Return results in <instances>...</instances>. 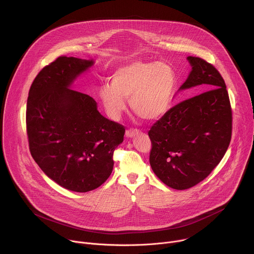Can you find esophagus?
Segmentation results:
<instances>
[{"mask_svg": "<svg viewBox=\"0 0 254 254\" xmlns=\"http://www.w3.org/2000/svg\"><path fill=\"white\" fill-rule=\"evenodd\" d=\"M138 132H139V130L136 129V128H129V129H127V130L126 131V135H127V137H132V136H134L135 134H137Z\"/></svg>", "mask_w": 254, "mask_h": 254, "instance_id": "1", "label": "esophagus"}]
</instances>
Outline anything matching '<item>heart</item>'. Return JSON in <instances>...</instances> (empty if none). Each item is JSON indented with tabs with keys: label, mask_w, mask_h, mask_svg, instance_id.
I'll list each match as a JSON object with an SVG mask.
<instances>
[{
	"label": "heart",
	"mask_w": 254,
	"mask_h": 254,
	"mask_svg": "<svg viewBox=\"0 0 254 254\" xmlns=\"http://www.w3.org/2000/svg\"><path fill=\"white\" fill-rule=\"evenodd\" d=\"M176 75L164 62L133 61L118 68L112 83L99 88V96L107 115L118 120L126 110L129 98L131 110L141 119L154 121L170 108L175 89Z\"/></svg>",
	"instance_id": "heart-1"
}]
</instances>
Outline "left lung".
<instances>
[{
    "label": "left lung",
    "instance_id": "obj_1",
    "mask_svg": "<svg viewBox=\"0 0 254 254\" xmlns=\"http://www.w3.org/2000/svg\"><path fill=\"white\" fill-rule=\"evenodd\" d=\"M187 59L192 71L179 90L198 85L208 90L170 108L149 130L151 167L176 190L207 178L224 157L232 133L229 95L219 71L202 58Z\"/></svg>",
    "mask_w": 254,
    "mask_h": 254
}]
</instances>
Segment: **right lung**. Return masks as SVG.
Wrapping results in <instances>:
<instances>
[{"label": "right lung", "mask_w": 254, "mask_h": 254, "mask_svg": "<svg viewBox=\"0 0 254 254\" xmlns=\"http://www.w3.org/2000/svg\"><path fill=\"white\" fill-rule=\"evenodd\" d=\"M92 60L60 56L35 77L26 127L34 161L55 183L74 192L98 188L111 176L125 127L107 120L95 100L70 88Z\"/></svg>", "instance_id": "right-lung-1"}]
</instances>
